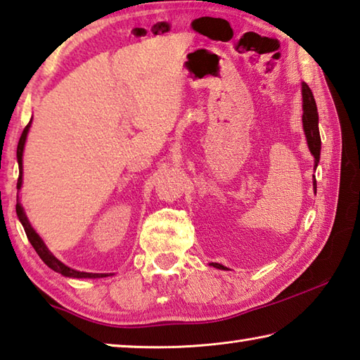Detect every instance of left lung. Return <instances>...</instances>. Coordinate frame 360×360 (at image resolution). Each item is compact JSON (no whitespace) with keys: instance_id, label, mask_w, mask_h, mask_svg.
I'll use <instances>...</instances> for the list:
<instances>
[{"instance_id":"8db88e82","label":"left lung","mask_w":360,"mask_h":360,"mask_svg":"<svg viewBox=\"0 0 360 360\" xmlns=\"http://www.w3.org/2000/svg\"><path fill=\"white\" fill-rule=\"evenodd\" d=\"M302 102H304V115H302V122H304V130L307 136V143H309L310 153L315 158V167L319 162V153H321V139H319V129H318V110H316V102L315 97H313L311 89L309 84L302 83ZM313 186H315L316 191V181H313ZM214 267L217 269H226L225 266L219 263H212Z\"/></svg>"}]
</instances>
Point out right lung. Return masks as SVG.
Segmentation results:
<instances>
[{
	"instance_id": "add662e5",
	"label": "right lung",
	"mask_w": 360,
	"mask_h": 360,
	"mask_svg": "<svg viewBox=\"0 0 360 360\" xmlns=\"http://www.w3.org/2000/svg\"><path fill=\"white\" fill-rule=\"evenodd\" d=\"M31 126V121L28 122V126L23 129L20 140H18V146H17V160H18V181H17V188L22 187V158H23V148H25V141H26V135H28V130ZM15 211L18 215V220L22 221V225L25 228V233H26V238L31 243V245L34 247V250L37 252L39 257L44 261L45 264H47L50 269H53L55 272H60L61 276H66V277H72V278H99V277H108V274H91V272H80V271H75V269H70L66 264H63L60 259L55 258L53 255L49 252V248L45 247L44 240L39 238V234L32 230V226L30 225L28 219H26V215L23 212V207L20 202H18V195H17V206H15Z\"/></svg>"
}]
</instances>
